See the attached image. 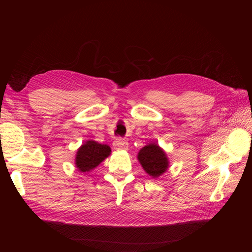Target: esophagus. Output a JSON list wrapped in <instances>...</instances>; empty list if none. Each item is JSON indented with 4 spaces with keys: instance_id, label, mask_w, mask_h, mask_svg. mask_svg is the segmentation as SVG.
Here are the masks:
<instances>
[{
    "instance_id": "34e87169",
    "label": "esophagus",
    "mask_w": 252,
    "mask_h": 252,
    "mask_svg": "<svg viewBox=\"0 0 252 252\" xmlns=\"http://www.w3.org/2000/svg\"><path fill=\"white\" fill-rule=\"evenodd\" d=\"M113 147L116 149H121V150H126L128 148V143L124 139H117L113 142Z\"/></svg>"
}]
</instances>
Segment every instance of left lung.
<instances>
[{
  "instance_id": "8db88e82",
  "label": "left lung",
  "mask_w": 252,
  "mask_h": 252,
  "mask_svg": "<svg viewBox=\"0 0 252 252\" xmlns=\"http://www.w3.org/2000/svg\"><path fill=\"white\" fill-rule=\"evenodd\" d=\"M138 159L143 169L152 178H158L167 171L169 161L165 151L156 143L143 147L138 154Z\"/></svg>"
}]
</instances>
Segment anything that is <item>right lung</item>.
Instances as JSON below:
<instances>
[{
	"label": "right lung",
	"mask_w": 252,
	"mask_h": 252,
	"mask_svg": "<svg viewBox=\"0 0 252 252\" xmlns=\"http://www.w3.org/2000/svg\"><path fill=\"white\" fill-rule=\"evenodd\" d=\"M111 152L108 145L89 140L78 149L75 166L81 172H89L100 165Z\"/></svg>",
	"instance_id": "1"
}]
</instances>
